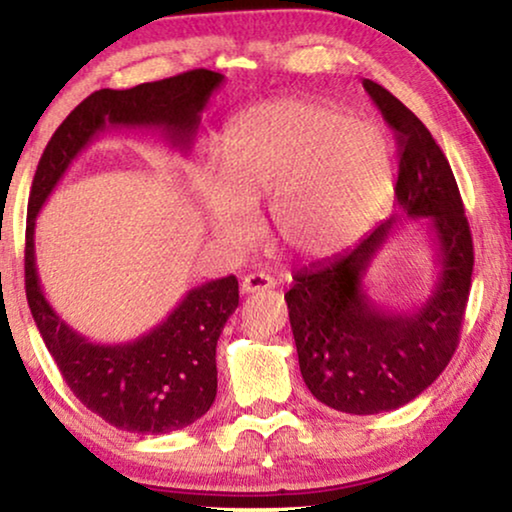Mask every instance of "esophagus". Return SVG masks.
I'll return each mask as SVG.
<instances>
[{
    "label": "esophagus",
    "instance_id": "34e87169",
    "mask_svg": "<svg viewBox=\"0 0 512 512\" xmlns=\"http://www.w3.org/2000/svg\"><path fill=\"white\" fill-rule=\"evenodd\" d=\"M275 286V279L263 275V272H249V275L242 277L240 291L242 293H256V291H268Z\"/></svg>",
    "mask_w": 512,
    "mask_h": 512
}]
</instances>
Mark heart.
Returning <instances> with one entry per match:
<instances>
[{
  "instance_id": "1",
  "label": "heart",
  "mask_w": 512,
  "mask_h": 512,
  "mask_svg": "<svg viewBox=\"0 0 512 512\" xmlns=\"http://www.w3.org/2000/svg\"><path fill=\"white\" fill-rule=\"evenodd\" d=\"M394 156L370 118L307 100H277L235 118L216 174L202 172L200 209L223 242L251 237V209L270 200V228L300 258L352 244L387 198Z\"/></svg>"
}]
</instances>
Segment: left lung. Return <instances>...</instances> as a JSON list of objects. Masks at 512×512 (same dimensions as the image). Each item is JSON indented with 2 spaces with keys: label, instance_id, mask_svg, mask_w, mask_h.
<instances>
[{
  "label": "left lung",
  "instance_id": "obj_1",
  "mask_svg": "<svg viewBox=\"0 0 512 512\" xmlns=\"http://www.w3.org/2000/svg\"><path fill=\"white\" fill-rule=\"evenodd\" d=\"M363 88L396 132L398 207L426 221L440 270L412 312H387L368 298L363 277L401 219L391 216L352 249L293 275L284 300L300 375L314 398L349 415L396 410L431 387L459 345L473 275L471 228L445 153L387 88L370 79Z\"/></svg>",
  "mask_w": 512,
  "mask_h": 512
}]
</instances>
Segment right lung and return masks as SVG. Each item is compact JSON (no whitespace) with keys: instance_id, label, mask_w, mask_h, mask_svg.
Returning <instances> with one entry per match:
<instances>
[{"instance_id":"add662e5","label":"right lung","mask_w":512,"mask_h":512,"mask_svg":"<svg viewBox=\"0 0 512 512\" xmlns=\"http://www.w3.org/2000/svg\"><path fill=\"white\" fill-rule=\"evenodd\" d=\"M223 74L191 69L128 90L102 88L69 114L34 172L25 228V293L34 324L72 394L121 431L158 436L193 424L216 398V340L240 303L235 275L195 286L163 324L121 345H97L48 305L34 263V221L72 160L107 125L163 130L191 149L200 114Z\"/></svg>"}]
</instances>
